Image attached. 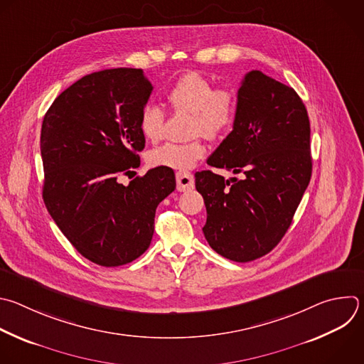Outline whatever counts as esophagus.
I'll list each match as a JSON object with an SVG mask.
<instances>
[{
	"mask_svg": "<svg viewBox=\"0 0 364 364\" xmlns=\"http://www.w3.org/2000/svg\"><path fill=\"white\" fill-rule=\"evenodd\" d=\"M177 180V190L178 191H188L194 188V176L187 171H178L176 174Z\"/></svg>",
	"mask_w": 364,
	"mask_h": 364,
	"instance_id": "obj_1",
	"label": "esophagus"
}]
</instances>
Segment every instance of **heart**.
<instances>
[{
	"label": "heart",
	"instance_id": "1",
	"mask_svg": "<svg viewBox=\"0 0 364 364\" xmlns=\"http://www.w3.org/2000/svg\"><path fill=\"white\" fill-rule=\"evenodd\" d=\"M177 112H190V136H204L217 140L231 132L237 117V95L232 90L218 87L205 75L190 71L183 74L166 95ZM166 114L153 104H147L140 117V130L146 140L157 143L164 136ZM205 153L203 141L196 137L186 143H164L149 153V164L187 170Z\"/></svg>",
	"mask_w": 364,
	"mask_h": 364
}]
</instances>
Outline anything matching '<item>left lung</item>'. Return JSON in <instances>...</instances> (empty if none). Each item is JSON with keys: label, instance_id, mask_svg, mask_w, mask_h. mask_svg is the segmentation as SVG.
<instances>
[{"label": "left lung", "instance_id": "left-lung-1", "mask_svg": "<svg viewBox=\"0 0 364 364\" xmlns=\"http://www.w3.org/2000/svg\"><path fill=\"white\" fill-rule=\"evenodd\" d=\"M207 164L245 174L196 173L210 247L247 263L270 253L289 230L311 177L310 121L299 94L253 70L241 81L232 132Z\"/></svg>", "mask_w": 364, "mask_h": 364}]
</instances>
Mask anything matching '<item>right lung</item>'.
I'll list each match as a JSON object with an SVG mask.
<instances>
[{
  "label": "right lung",
  "mask_w": 364,
  "mask_h": 364,
  "mask_svg": "<svg viewBox=\"0 0 364 364\" xmlns=\"http://www.w3.org/2000/svg\"><path fill=\"white\" fill-rule=\"evenodd\" d=\"M153 91L140 68L88 74L51 104L41 127L43 198L75 250L102 267L132 263L150 246L157 205L176 188L174 171L140 166V117Z\"/></svg>",
  "instance_id": "obj_1"
}]
</instances>
